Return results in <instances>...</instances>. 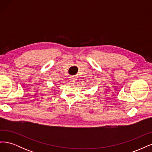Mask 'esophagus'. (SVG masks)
I'll use <instances>...</instances> for the list:
<instances>
[{
	"label": "esophagus",
	"instance_id": "1",
	"mask_svg": "<svg viewBox=\"0 0 152 152\" xmlns=\"http://www.w3.org/2000/svg\"><path fill=\"white\" fill-rule=\"evenodd\" d=\"M75 80H76V79H75L74 77H72L71 79H70L71 82H73V83H74V82H75Z\"/></svg>",
	"mask_w": 152,
	"mask_h": 152
}]
</instances>
